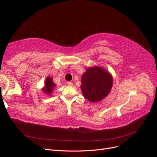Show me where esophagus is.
<instances>
[{
  "label": "esophagus",
  "instance_id": "obj_1",
  "mask_svg": "<svg viewBox=\"0 0 157 157\" xmlns=\"http://www.w3.org/2000/svg\"><path fill=\"white\" fill-rule=\"evenodd\" d=\"M67 85L68 86H73V83L71 82H67Z\"/></svg>",
  "mask_w": 157,
  "mask_h": 157
}]
</instances>
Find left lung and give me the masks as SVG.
<instances>
[{
    "label": "left lung",
    "instance_id": "8db88e82",
    "mask_svg": "<svg viewBox=\"0 0 157 157\" xmlns=\"http://www.w3.org/2000/svg\"><path fill=\"white\" fill-rule=\"evenodd\" d=\"M113 78L107 71L95 67L86 69L81 78V90L84 96L92 102L102 100L111 91Z\"/></svg>",
    "mask_w": 157,
    "mask_h": 157
}]
</instances>
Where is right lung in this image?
Listing matches in <instances>:
<instances>
[{
  "instance_id": "obj_1",
  "label": "right lung",
  "mask_w": 157,
  "mask_h": 157,
  "mask_svg": "<svg viewBox=\"0 0 157 157\" xmlns=\"http://www.w3.org/2000/svg\"><path fill=\"white\" fill-rule=\"evenodd\" d=\"M55 86V84L53 82V79L51 77L47 78L45 81V87L44 88V92L46 94H50L53 91V88Z\"/></svg>"
}]
</instances>
